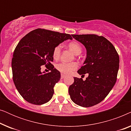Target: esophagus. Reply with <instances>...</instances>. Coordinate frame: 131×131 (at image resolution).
<instances>
[{"mask_svg":"<svg viewBox=\"0 0 131 131\" xmlns=\"http://www.w3.org/2000/svg\"><path fill=\"white\" fill-rule=\"evenodd\" d=\"M65 77H66V75L65 74H61V79H64V78H65Z\"/></svg>","mask_w":131,"mask_h":131,"instance_id":"obj_1","label":"esophagus"}]
</instances>
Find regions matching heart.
I'll return each mask as SVG.
<instances>
[{"label": "heart", "instance_id": "obj_1", "mask_svg": "<svg viewBox=\"0 0 131 131\" xmlns=\"http://www.w3.org/2000/svg\"><path fill=\"white\" fill-rule=\"evenodd\" d=\"M68 47L75 55H79L82 52V47L80 45L78 42H71L68 45ZM61 55V46L60 45L57 46L55 47L52 52V57L55 60H58L60 58ZM56 69L60 72L63 73V74H69L71 71L76 70L78 67V64L76 62H60L56 64L55 66Z\"/></svg>", "mask_w": 131, "mask_h": 131}]
</instances>
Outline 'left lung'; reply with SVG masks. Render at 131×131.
<instances>
[{"label":"left lung","mask_w":131,"mask_h":131,"mask_svg":"<svg viewBox=\"0 0 131 131\" xmlns=\"http://www.w3.org/2000/svg\"><path fill=\"white\" fill-rule=\"evenodd\" d=\"M85 46L86 58L83 66L78 71L88 78H74L70 86L69 95L75 104L83 107L94 106L101 103L107 96L117 80L119 67V57L110 41L96 35H71Z\"/></svg>","instance_id":"obj_1"}]
</instances>
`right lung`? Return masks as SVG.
<instances>
[{"mask_svg": "<svg viewBox=\"0 0 131 131\" xmlns=\"http://www.w3.org/2000/svg\"><path fill=\"white\" fill-rule=\"evenodd\" d=\"M70 35L37 28L23 37L16 46L12 59L13 80L19 94L28 103L42 105L52 97L53 88L61 78L59 71L51 64L55 47ZM51 71L41 72V65ZM45 73V72H43Z\"/></svg>", "mask_w": 131, "mask_h": 131, "instance_id": "right-lung-1", "label": "right lung"}]
</instances>
